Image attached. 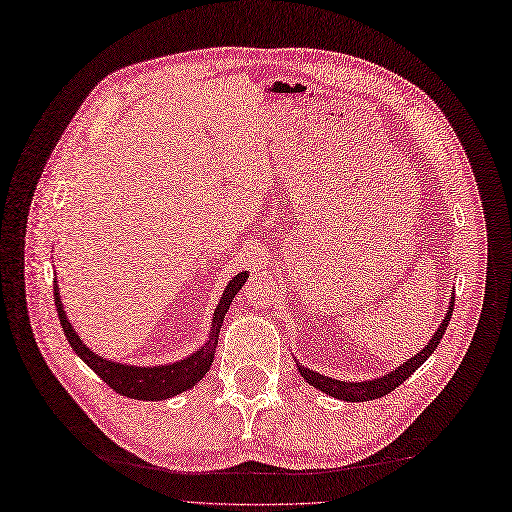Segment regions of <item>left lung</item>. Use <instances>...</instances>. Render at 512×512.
<instances>
[{
  "instance_id": "8db88e82",
  "label": "left lung",
  "mask_w": 512,
  "mask_h": 512,
  "mask_svg": "<svg viewBox=\"0 0 512 512\" xmlns=\"http://www.w3.org/2000/svg\"><path fill=\"white\" fill-rule=\"evenodd\" d=\"M453 307H455V292L451 294V301H448V307H446V314H444V320L440 322V327L436 329V333L431 335V339L427 342V346L416 352L414 356H410V359L406 363H401L399 367L386 371L384 376H378V378H369V380H337V378H331V376H324V374H318V371L305 367L303 363L297 361V356H292L294 363H297V369L299 374L303 376V380L314 386L316 391H322L327 393L329 397H335V399H342V401H350V404H354V401H371V399H378V397H384L389 395L391 391H395L397 386L408 380L414 371L421 367L429 356L433 354V350H436L442 342V335L446 333V327L448 322H451V316H453Z\"/></svg>"
}]
</instances>
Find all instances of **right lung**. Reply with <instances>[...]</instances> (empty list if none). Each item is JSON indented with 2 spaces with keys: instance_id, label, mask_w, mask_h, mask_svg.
<instances>
[{
  "instance_id": "1",
  "label": "right lung",
  "mask_w": 512,
  "mask_h": 512,
  "mask_svg": "<svg viewBox=\"0 0 512 512\" xmlns=\"http://www.w3.org/2000/svg\"><path fill=\"white\" fill-rule=\"evenodd\" d=\"M247 277H250V273L241 271L226 284L218 305L213 309L211 327L203 346H198L192 354L183 356L179 361L164 363V365H130V363H119L113 359H104V356L96 354L83 342V337L74 331L72 322L68 320L64 303H61V297H59L57 282L53 290H55V307L59 314L61 329H64L68 344L76 354H79V359H83V363H87L89 369H94L115 393L130 399H141V401H162V399L177 397L183 391H190L192 386H196V382L205 378V374L211 369L215 348H218V337H220L224 316L228 312L232 299L237 297V292L247 282Z\"/></svg>"
}]
</instances>
